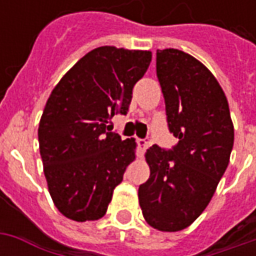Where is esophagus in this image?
Instances as JSON below:
<instances>
[{
	"mask_svg": "<svg viewBox=\"0 0 256 256\" xmlns=\"http://www.w3.org/2000/svg\"><path fill=\"white\" fill-rule=\"evenodd\" d=\"M137 145H138V155L142 156L144 155L145 150L150 146V142L144 138H137Z\"/></svg>",
	"mask_w": 256,
	"mask_h": 256,
	"instance_id": "1",
	"label": "esophagus"
}]
</instances>
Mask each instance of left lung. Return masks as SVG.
Here are the masks:
<instances>
[{
    "instance_id": "8db88e82",
    "label": "left lung",
    "mask_w": 256,
    "mask_h": 256,
    "mask_svg": "<svg viewBox=\"0 0 256 256\" xmlns=\"http://www.w3.org/2000/svg\"><path fill=\"white\" fill-rule=\"evenodd\" d=\"M167 126L178 142L152 145L148 181L138 188L145 220L162 232L188 228L208 206L229 164L234 130L224 90L208 68L178 50H156Z\"/></svg>"
}]
</instances>
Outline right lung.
I'll return each mask as SVG.
<instances>
[{
    "label": "right lung",
    "mask_w": 256,
    "mask_h": 256,
    "mask_svg": "<svg viewBox=\"0 0 256 256\" xmlns=\"http://www.w3.org/2000/svg\"><path fill=\"white\" fill-rule=\"evenodd\" d=\"M150 60V50L96 48L49 96L38 128L40 152L53 203L70 220L104 216L134 160V138L122 140L106 123L128 114L134 84Z\"/></svg>",
    "instance_id": "right-lung-1"
}]
</instances>
